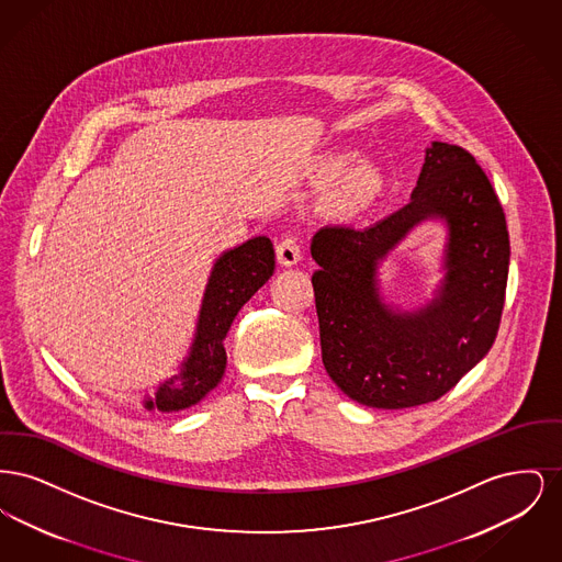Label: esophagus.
<instances>
[{"instance_id":"obj_1","label":"esophagus","mask_w":562,"mask_h":562,"mask_svg":"<svg viewBox=\"0 0 562 562\" xmlns=\"http://www.w3.org/2000/svg\"><path fill=\"white\" fill-rule=\"evenodd\" d=\"M301 252H303V246L301 240L293 236V234H286L282 240L278 241L276 246V257L282 266H296L301 261Z\"/></svg>"}]
</instances>
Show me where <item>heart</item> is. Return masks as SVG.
I'll list each match as a JSON object with an SVG mask.
<instances>
[{
    "label": "heart",
    "instance_id": "b5f03b06",
    "mask_svg": "<svg viewBox=\"0 0 562 562\" xmlns=\"http://www.w3.org/2000/svg\"><path fill=\"white\" fill-rule=\"evenodd\" d=\"M346 166H348L346 158H335V160L328 161L326 164V177L333 179V177L341 175L346 170ZM376 186H379V179H376L373 170L367 168V166H360V168L351 170L346 177V181L341 183L335 200L341 209H356L360 204H367L373 198Z\"/></svg>",
    "mask_w": 562,
    "mask_h": 562
}]
</instances>
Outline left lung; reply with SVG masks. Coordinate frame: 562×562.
Instances as JSON below:
<instances>
[{
	"label": "left lung",
	"mask_w": 562,
	"mask_h": 562,
	"mask_svg": "<svg viewBox=\"0 0 562 562\" xmlns=\"http://www.w3.org/2000/svg\"><path fill=\"white\" fill-rule=\"evenodd\" d=\"M450 225L439 296L413 315L378 299V261L419 221ZM322 362L351 401L408 408L445 396L491 349L506 303V214L484 170L459 145L431 143L413 200L367 229L326 225L312 240Z\"/></svg>",
	"instance_id": "left-lung-1"
}]
</instances>
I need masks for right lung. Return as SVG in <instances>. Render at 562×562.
Returning <instances> with one entry per match:
<instances>
[{
    "instance_id": "obj_1",
    "label": "right lung",
    "mask_w": 562,
    "mask_h": 562,
    "mask_svg": "<svg viewBox=\"0 0 562 562\" xmlns=\"http://www.w3.org/2000/svg\"><path fill=\"white\" fill-rule=\"evenodd\" d=\"M273 268V244L266 236L241 244L214 263L188 362L181 373L160 385L156 398L145 401V408L181 411L213 390L227 362L223 339L241 305L268 282Z\"/></svg>"
}]
</instances>
